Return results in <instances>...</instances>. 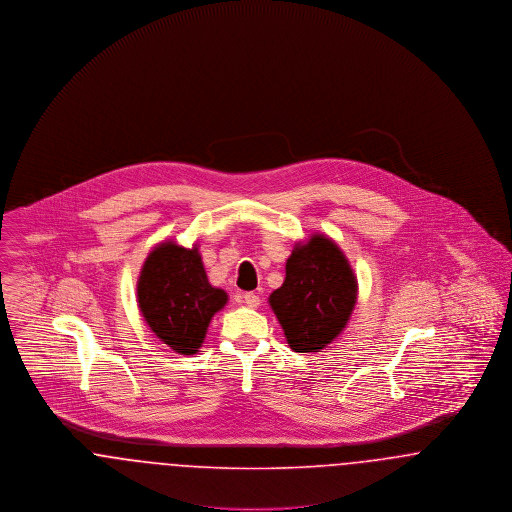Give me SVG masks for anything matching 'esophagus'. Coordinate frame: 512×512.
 Masks as SVG:
<instances>
[{
	"mask_svg": "<svg viewBox=\"0 0 512 512\" xmlns=\"http://www.w3.org/2000/svg\"><path fill=\"white\" fill-rule=\"evenodd\" d=\"M244 303L247 307H251V309H257L261 305V297L253 292L244 293Z\"/></svg>",
	"mask_w": 512,
	"mask_h": 512,
	"instance_id": "1",
	"label": "esophagus"
}]
</instances>
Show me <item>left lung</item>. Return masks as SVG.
I'll use <instances>...</instances> for the list:
<instances>
[{
	"instance_id": "1",
	"label": "left lung",
	"mask_w": 512,
	"mask_h": 512,
	"mask_svg": "<svg viewBox=\"0 0 512 512\" xmlns=\"http://www.w3.org/2000/svg\"><path fill=\"white\" fill-rule=\"evenodd\" d=\"M357 297V274L340 245L315 232L293 245L284 284L268 305L293 351L318 353L347 328Z\"/></svg>"
}]
</instances>
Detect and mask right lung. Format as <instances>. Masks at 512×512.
I'll return each mask as SVG.
<instances>
[{"label": "right lung", "mask_w": 512, "mask_h": 512, "mask_svg": "<svg viewBox=\"0 0 512 512\" xmlns=\"http://www.w3.org/2000/svg\"><path fill=\"white\" fill-rule=\"evenodd\" d=\"M136 301L149 330L178 355H195L228 293L207 278L199 244L163 240L147 253Z\"/></svg>", "instance_id": "obj_1"}]
</instances>
